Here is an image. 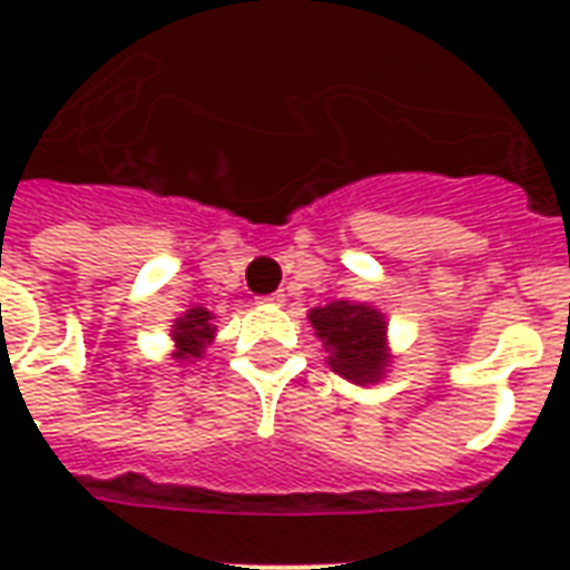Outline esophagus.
<instances>
[{"label":"esophagus","instance_id":"obj_1","mask_svg":"<svg viewBox=\"0 0 570 570\" xmlns=\"http://www.w3.org/2000/svg\"><path fill=\"white\" fill-rule=\"evenodd\" d=\"M264 306H285V294L282 291H276V294H267V297H262Z\"/></svg>","mask_w":570,"mask_h":570}]
</instances>
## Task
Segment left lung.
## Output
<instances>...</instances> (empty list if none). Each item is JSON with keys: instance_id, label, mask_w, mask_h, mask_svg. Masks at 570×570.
<instances>
[{"instance_id": "left-lung-1", "label": "left lung", "mask_w": 570, "mask_h": 570, "mask_svg": "<svg viewBox=\"0 0 570 570\" xmlns=\"http://www.w3.org/2000/svg\"><path fill=\"white\" fill-rule=\"evenodd\" d=\"M306 321L326 351V365L338 377L368 386L381 383L390 374V324L381 308L368 303L335 299L326 306L308 308Z\"/></svg>"}]
</instances>
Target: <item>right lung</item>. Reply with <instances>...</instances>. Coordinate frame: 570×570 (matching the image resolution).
Instances as JSON below:
<instances>
[{"label":"right lung","mask_w":570,"mask_h":570,"mask_svg":"<svg viewBox=\"0 0 570 570\" xmlns=\"http://www.w3.org/2000/svg\"><path fill=\"white\" fill-rule=\"evenodd\" d=\"M169 335H171V342H175L171 360H178L180 365L196 363V360L205 356L207 345L216 338L214 312H207L205 306L187 308L184 315L175 317Z\"/></svg>","instance_id":"right-lung-1"}]
</instances>
